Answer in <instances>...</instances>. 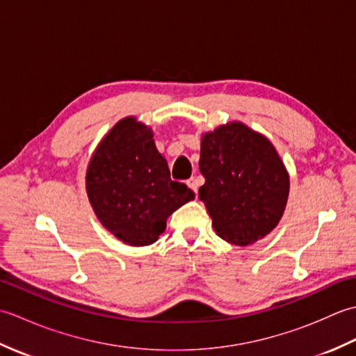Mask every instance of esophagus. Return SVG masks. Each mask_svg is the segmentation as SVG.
Instances as JSON below:
<instances>
[{
    "mask_svg": "<svg viewBox=\"0 0 356 356\" xmlns=\"http://www.w3.org/2000/svg\"><path fill=\"white\" fill-rule=\"evenodd\" d=\"M186 185L190 186L194 193H197V190H199V182H197V179L191 177L190 180H186Z\"/></svg>",
    "mask_w": 356,
    "mask_h": 356,
    "instance_id": "34e87169",
    "label": "esophagus"
}]
</instances>
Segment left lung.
I'll return each instance as SVG.
<instances>
[{
	"instance_id": "8db88e82",
	"label": "left lung",
	"mask_w": 356,
	"mask_h": 356,
	"mask_svg": "<svg viewBox=\"0 0 356 356\" xmlns=\"http://www.w3.org/2000/svg\"><path fill=\"white\" fill-rule=\"evenodd\" d=\"M205 203L218 237L246 246L263 238L282 218L289 174L274 145L241 122L220 125L200 142Z\"/></svg>"
}]
</instances>
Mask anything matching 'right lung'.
<instances>
[{
  "instance_id": "obj_1",
  "label": "right lung",
  "mask_w": 356,
  "mask_h": 356,
  "mask_svg": "<svg viewBox=\"0 0 356 356\" xmlns=\"http://www.w3.org/2000/svg\"><path fill=\"white\" fill-rule=\"evenodd\" d=\"M86 186L96 217L130 246L154 243L166 218L195 197L170 177L153 131L128 116L111 128L90 159Z\"/></svg>"
}]
</instances>
